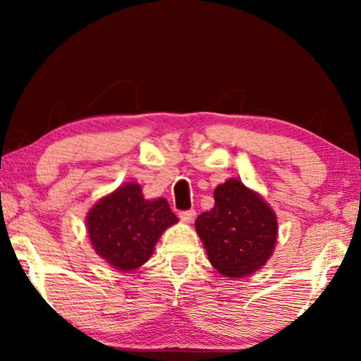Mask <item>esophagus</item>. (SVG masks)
<instances>
[{
  "label": "esophagus",
  "instance_id": "1",
  "mask_svg": "<svg viewBox=\"0 0 361 361\" xmlns=\"http://www.w3.org/2000/svg\"><path fill=\"white\" fill-rule=\"evenodd\" d=\"M194 216H195V212L194 210H186V212H181L180 213L181 221H185V223H191L192 219H194Z\"/></svg>",
  "mask_w": 361,
  "mask_h": 361
}]
</instances>
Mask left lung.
Listing matches in <instances>:
<instances>
[{
  "instance_id": "left-lung-1",
  "label": "left lung",
  "mask_w": 361,
  "mask_h": 361,
  "mask_svg": "<svg viewBox=\"0 0 361 361\" xmlns=\"http://www.w3.org/2000/svg\"><path fill=\"white\" fill-rule=\"evenodd\" d=\"M213 195L215 207L197 216L195 231L221 276L247 277L264 266L276 248V213L235 178L216 186Z\"/></svg>"
}]
</instances>
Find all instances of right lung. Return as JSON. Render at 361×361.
Masks as SVG:
<instances>
[{"label":"right lung","mask_w":361,"mask_h":361,"mask_svg":"<svg viewBox=\"0 0 361 361\" xmlns=\"http://www.w3.org/2000/svg\"><path fill=\"white\" fill-rule=\"evenodd\" d=\"M175 223L178 218L167 200H146L137 183H126L102 197L85 219L97 255L121 272L145 264L162 232Z\"/></svg>","instance_id":"right-lung-1"}]
</instances>
